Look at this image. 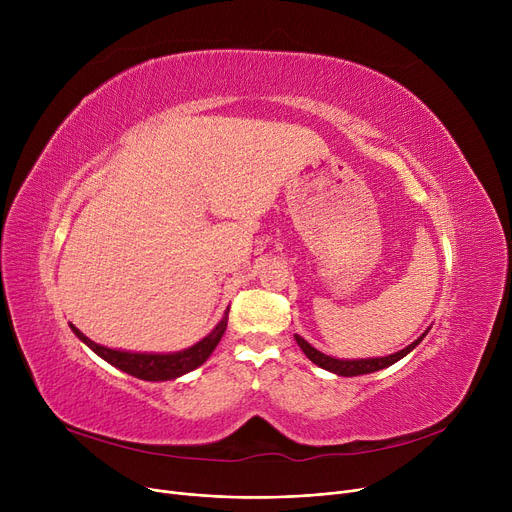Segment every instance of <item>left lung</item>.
Returning <instances> with one entry per match:
<instances>
[{
	"label": "left lung",
	"mask_w": 512,
	"mask_h": 512,
	"mask_svg": "<svg viewBox=\"0 0 512 512\" xmlns=\"http://www.w3.org/2000/svg\"><path fill=\"white\" fill-rule=\"evenodd\" d=\"M427 334V332H425ZM419 336L415 342H411L407 348H402V351L394 353V355H388V357H380V359H357V361H342V359H334V357H328L324 353H319L317 348H313L305 338H301L299 334L294 336V340H297V344L301 346V351L315 363L319 365L321 369H328L332 373H338V375H344V378H353V375H363V373H373V371H380L384 367H390L392 363H396L398 359H402L405 355H409L413 348L425 338Z\"/></svg>",
	"instance_id": "left-lung-1"
}]
</instances>
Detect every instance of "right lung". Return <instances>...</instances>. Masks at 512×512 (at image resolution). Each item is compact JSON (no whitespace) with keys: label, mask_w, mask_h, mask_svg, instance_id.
<instances>
[{"label":"right lung","mask_w":512,"mask_h":512,"mask_svg":"<svg viewBox=\"0 0 512 512\" xmlns=\"http://www.w3.org/2000/svg\"><path fill=\"white\" fill-rule=\"evenodd\" d=\"M228 326V311L224 313L222 321L218 326L213 328L211 334H207L201 342H197L195 346L186 348V351L180 353H170V355H147V353H126V351H114V348H105L95 344L93 340H89L83 332L78 328H72V332L83 340L93 353H97L101 359H105L110 365L134 375L139 380H147V382H164V380H174L178 375H184L188 371L197 369L199 365H203L209 355L213 353V348L218 346V342L222 340L224 332Z\"/></svg>","instance_id":"obj_1"}]
</instances>
